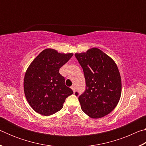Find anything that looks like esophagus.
<instances>
[{"instance_id": "1", "label": "esophagus", "mask_w": 146, "mask_h": 146, "mask_svg": "<svg viewBox=\"0 0 146 146\" xmlns=\"http://www.w3.org/2000/svg\"><path fill=\"white\" fill-rule=\"evenodd\" d=\"M71 89H72V90H73V92H74V93H75V86H71Z\"/></svg>"}]
</instances>
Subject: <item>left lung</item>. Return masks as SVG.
Segmentation results:
<instances>
[{"label": "left lung", "mask_w": 146, "mask_h": 146, "mask_svg": "<svg viewBox=\"0 0 146 146\" xmlns=\"http://www.w3.org/2000/svg\"><path fill=\"white\" fill-rule=\"evenodd\" d=\"M75 55L83 69L86 79V91L78 97L81 109L91 118L105 117L117 106L122 93L117 64L97 48ZM75 95L78 96V93L76 92Z\"/></svg>", "instance_id": "obj_1"}]
</instances>
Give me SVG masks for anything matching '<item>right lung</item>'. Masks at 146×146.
Returning <instances> with one entry per match:
<instances>
[{
    "label": "right lung",
    "mask_w": 146,
    "mask_h": 146,
    "mask_svg": "<svg viewBox=\"0 0 146 146\" xmlns=\"http://www.w3.org/2000/svg\"><path fill=\"white\" fill-rule=\"evenodd\" d=\"M73 53H60L48 48L32 61L26 71L24 90L33 110L44 116L53 115L63 108L66 98L73 91L65 85L59 70Z\"/></svg>",
    "instance_id": "obj_1"
}]
</instances>
